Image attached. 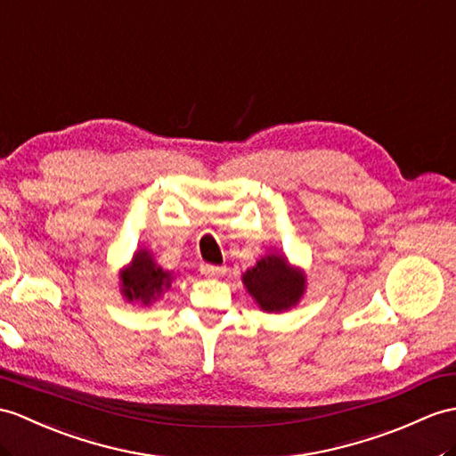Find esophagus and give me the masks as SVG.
Returning <instances> with one entry per match:
<instances>
[{
  "label": "esophagus",
  "mask_w": 456,
  "mask_h": 456,
  "mask_svg": "<svg viewBox=\"0 0 456 456\" xmlns=\"http://www.w3.org/2000/svg\"><path fill=\"white\" fill-rule=\"evenodd\" d=\"M201 273L205 276H218L220 273H224V266H216V265H201Z\"/></svg>",
  "instance_id": "obj_1"
}]
</instances>
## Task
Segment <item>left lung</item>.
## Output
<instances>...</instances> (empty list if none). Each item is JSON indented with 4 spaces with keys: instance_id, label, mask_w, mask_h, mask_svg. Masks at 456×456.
<instances>
[{
    "instance_id": "obj_1",
    "label": "left lung",
    "mask_w": 456,
    "mask_h": 456,
    "mask_svg": "<svg viewBox=\"0 0 456 456\" xmlns=\"http://www.w3.org/2000/svg\"><path fill=\"white\" fill-rule=\"evenodd\" d=\"M255 302L269 314L294 307L305 292V274L281 253H266L241 276Z\"/></svg>"
}]
</instances>
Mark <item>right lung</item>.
Masks as SVG:
<instances>
[{
	"mask_svg": "<svg viewBox=\"0 0 456 456\" xmlns=\"http://www.w3.org/2000/svg\"><path fill=\"white\" fill-rule=\"evenodd\" d=\"M119 279L121 294L127 297V302H141L142 305H149L160 297L164 290H168L172 273L159 266L147 249H139L133 255L127 269L121 271Z\"/></svg>",
	"mask_w": 456,
	"mask_h": 456,
	"instance_id": "1",
	"label": "right lung"
}]
</instances>
